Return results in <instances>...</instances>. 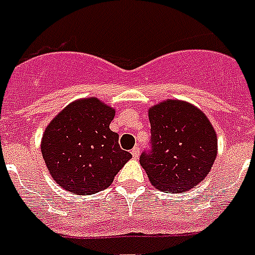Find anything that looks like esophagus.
Segmentation results:
<instances>
[{"label":"esophagus","mask_w":255,"mask_h":255,"mask_svg":"<svg viewBox=\"0 0 255 255\" xmlns=\"http://www.w3.org/2000/svg\"><path fill=\"white\" fill-rule=\"evenodd\" d=\"M139 154H140L139 147H138V146H135V147H134L133 150H131V155H133V158H135V159H137L138 156H139Z\"/></svg>","instance_id":"1"}]
</instances>
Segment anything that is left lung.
Returning <instances> with one entry per match:
<instances>
[{"label": "left lung", "instance_id": "left-lung-1", "mask_svg": "<svg viewBox=\"0 0 255 255\" xmlns=\"http://www.w3.org/2000/svg\"><path fill=\"white\" fill-rule=\"evenodd\" d=\"M151 151L139 158L148 180L170 193L189 191L209 174L217 156V134L192 104L164 100L148 108Z\"/></svg>", "mask_w": 255, "mask_h": 255}]
</instances>
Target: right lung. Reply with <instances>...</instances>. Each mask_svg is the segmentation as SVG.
I'll use <instances>...</instances> for the list:
<instances>
[{"mask_svg": "<svg viewBox=\"0 0 255 255\" xmlns=\"http://www.w3.org/2000/svg\"><path fill=\"white\" fill-rule=\"evenodd\" d=\"M116 111L96 97L67 105L44 130L40 151L47 170L63 189L93 195L107 189L131 158L109 129Z\"/></svg>", "mask_w": 255, "mask_h": 255, "instance_id": "obj_1", "label": "right lung"}]
</instances>
